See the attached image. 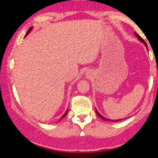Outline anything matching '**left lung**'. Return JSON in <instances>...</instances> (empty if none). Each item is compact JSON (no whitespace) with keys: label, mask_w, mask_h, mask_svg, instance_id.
<instances>
[{"label":"left lung","mask_w":158,"mask_h":158,"mask_svg":"<svg viewBox=\"0 0 158 158\" xmlns=\"http://www.w3.org/2000/svg\"><path fill=\"white\" fill-rule=\"evenodd\" d=\"M134 35H136V37H137V38L139 39V41H141V42L142 43H143L144 45H145V46H146V48H147V50H148V46H147V44H146V43L144 41V40L143 39V38H142L140 35H139V34H137V33H136V32H134ZM96 110V113L97 114V115L99 116V118H101L102 119V120H105V121H110V122H118V121H119V120H122V119H121V120H110V119H108V118H105V117H103V115H102L100 114V113L98 112V111L97 110V109L95 110Z\"/></svg>","instance_id":"8db88e82"}]
</instances>
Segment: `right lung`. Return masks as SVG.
I'll use <instances>...</instances> for the list:
<instances>
[{"mask_svg":"<svg viewBox=\"0 0 158 158\" xmlns=\"http://www.w3.org/2000/svg\"><path fill=\"white\" fill-rule=\"evenodd\" d=\"M32 28H33V27H31V28H29V29H28V31L27 32V33H26V35H25V36H24V38H25V37H26V36H27V35L28 34V33H30L31 31ZM68 110H69V108H68V109H67V110H66V113H64V114L63 115H62V116H61V118H60V119H59V121H60V120H61V119H62V118H64V117H65V116L66 115V114H67V113H68Z\"/></svg>","mask_w":158,"mask_h":158,"instance_id":"right-lung-1","label":"right lung"}]
</instances>
